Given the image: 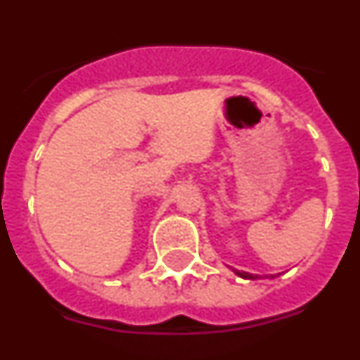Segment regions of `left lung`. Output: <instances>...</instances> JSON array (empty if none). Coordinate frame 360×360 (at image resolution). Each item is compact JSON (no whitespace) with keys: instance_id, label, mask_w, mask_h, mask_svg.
Wrapping results in <instances>:
<instances>
[{"instance_id":"1","label":"left lung","mask_w":360,"mask_h":360,"mask_svg":"<svg viewBox=\"0 0 360 360\" xmlns=\"http://www.w3.org/2000/svg\"><path fill=\"white\" fill-rule=\"evenodd\" d=\"M234 273H236L238 276H241V278H245V280H257V278H261V276L259 275H252V273H247V271H238V269H233ZM273 278V276H271Z\"/></svg>"}]
</instances>
